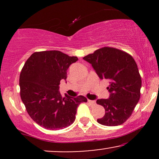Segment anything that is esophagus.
Returning <instances> with one entry per match:
<instances>
[{"mask_svg": "<svg viewBox=\"0 0 159 159\" xmlns=\"http://www.w3.org/2000/svg\"><path fill=\"white\" fill-rule=\"evenodd\" d=\"M87 102H88L90 104H91V105H95V104H96V101H93V100L88 99V100H87Z\"/></svg>", "mask_w": 159, "mask_h": 159, "instance_id": "obj_1", "label": "esophagus"}]
</instances>
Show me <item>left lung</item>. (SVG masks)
I'll use <instances>...</instances> for the list:
<instances>
[{"label":"left lung","instance_id":"left-lung-1","mask_svg":"<svg viewBox=\"0 0 159 159\" xmlns=\"http://www.w3.org/2000/svg\"><path fill=\"white\" fill-rule=\"evenodd\" d=\"M83 59L92 65L101 79L109 81L107 89L110 97L96 101L105 110V114L97 122L107 126L124 123L132 114L140 97L141 77L134 58L124 51L103 47Z\"/></svg>","mask_w":159,"mask_h":159}]
</instances>
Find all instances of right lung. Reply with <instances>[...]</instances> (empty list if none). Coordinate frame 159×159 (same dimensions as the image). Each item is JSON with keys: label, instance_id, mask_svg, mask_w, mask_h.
<instances>
[{"label": "right lung", "instance_id": "obj_1", "mask_svg": "<svg viewBox=\"0 0 159 159\" xmlns=\"http://www.w3.org/2000/svg\"><path fill=\"white\" fill-rule=\"evenodd\" d=\"M77 57L60 51L36 52L27 60L19 77L20 96L27 114L40 126L58 130L74 123L77 107L84 96L62 98L59 85Z\"/></svg>", "mask_w": 159, "mask_h": 159}]
</instances>
